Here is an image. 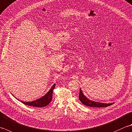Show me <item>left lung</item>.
I'll return each mask as SVG.
<instances>
[{
	"label": "left lung",
	"mask_w": 132,
	"mask_h": 132,
	"mask_svg": "<svg viewBox=\"0 0 132 132\" xmlns=\"http://www.w3.org/2000/svg\"><path fill=\"white\" fill-rule=\"evenodd\" d=\"M79 99L80 101H81L84 105H86L87 106H90V107H97V108L107 107L113 104V103H111V104H105V103L95 102V101H93L90 100L89 99L87 98V97L85 96L81 89H80V92H79Z\"/></svg>",
	"instance_id": "left-lung-1"
}]
</instances>
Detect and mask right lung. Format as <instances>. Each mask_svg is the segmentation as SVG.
Instances as JSON below:
<instances>
[{"instance_id": "1", "label": "right lung", "mask_w": 132, "mask_h": 132, "mask_svg": "<svg viewBox=\"0 0 132 132\" xmlns=\"http://www.w3.org/2000/svg\"><path fill=\"white\" fill-rule=\"evenodd\" d=\"M55 84H54L53 86L51 87V88L48 92L47 93L45 94L42 97L40 98L33 101L32 102H24L22 101L21 102L26 105L31 106L38 108L45 107L46 106H47L51 101V100H52L53 93L54 88H55Z\"/></svg>"}]
</instances>
